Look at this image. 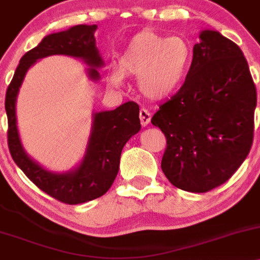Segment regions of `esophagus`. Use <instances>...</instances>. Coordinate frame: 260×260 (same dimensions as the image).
<instances>
[{"label": "esophagus", "instance_id": "obj_1", "mask_svg": "<svg viewBox=\"0 0 260 260\" xmlns=\"http://www.w3.org/2000/svg\"><path fill=\"white\" fill-rule=\"evenodd\" d=\"M139 118H140V122L142 126H146L149 125L150 120H151V114H150L149 110L146 109H140V113H139Z\"/></svg>", "mask_w": 260, "mask_h": 260}]
</instances>
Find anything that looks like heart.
Wrapping results in <instances>:
<instances>
[{
	"label": "heart",
	"mask_w": 260,
	"mask_h": 260,
	"mask_svg": "<svg viewBox=\"0 0 260 260\" xmlns=\"http://www.w3.org/2000/svg\"><path fill=\"white\" fill-rule=\"evenodd\" d=\"M192 48L183 37H165L144 29L130 38L118 57L119 71L109 77L111 86L122 84V75L138 77V88L150 100H164L177 93L188 75Z\"/></svg>",
	"instance_id": "obj_1"
}]
</instances>
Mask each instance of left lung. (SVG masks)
I'll use <instances>...</instances> for the list:
<instances>
[{
	"mask_svg": "<svg viewBox=\"0 0 260 260\" xmlns=\"http://www.w3.org/2000/svg\"><path fill=\"white\" fill-rule=\"evenodd\" d=\"M200 38L185 83L151 122L166 138L161 169L167 180L203 193L230 180L249 153L256 89L234 42L217 30Z\"/></svg>",
	"mask_w": 260,
	"mask_h": 260,
	"instance_id": "obj_1",
	"label": "left lung"
}]
</instances>
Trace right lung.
Listing matches in <instances>:
<instances>
[{"label":"right lung","mask_w":260,"mask_h":260,"mask_svg":"<svg viewBox=\"0 0 260 260\" xmlns=\"http://www.w3.org/2000/svg\"><path fill=\"white\" fill-rule=\"evenodd\" d=\"M95 24H79L44 37L36 48L21 58L5 100L8 149L13 161L38 188L67 205L84 203L107 193L118 175L122 147L141 127L139 105L127 102L115 110L95 113L84 160L74 171L59 175L42 169L24 152L16 124V98L29 67L47 55L64 54L82 58L91 67L89 69L90 78L99 79L96 68L103 66V60L95 46Z\"/></svg>","instance_id":"obj_1"}]
</instances>
